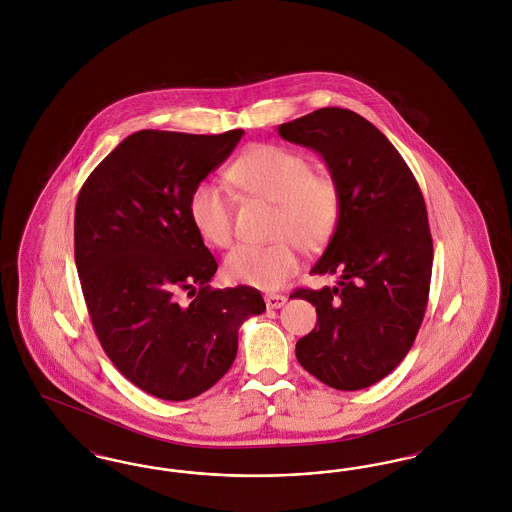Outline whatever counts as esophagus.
I'll use <instances>...</instances> for the list:
<instances>
[{"label": "esophagus", "instance_id": "34e87169", "mask_svg": "<svg viewBox=\"0 0 512 512\" xmlns=\"http://www.w3.org/2000/svg\"><path fill=\"white\" fill-rule=\"evenodd\" d=\"M286 301H288V297L280 295V293H267L265 295V303H267L268 309H280V307H284Z\"/></svg>", "mask_w": 512, "mask_h": 512}]
</instances>
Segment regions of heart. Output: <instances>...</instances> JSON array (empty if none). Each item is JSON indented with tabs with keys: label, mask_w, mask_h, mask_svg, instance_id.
I'll return each mask as SVG.
<instances>
[{
	"label": "heart",
	"mask_w": 512,
	"mask_h": 512,
	"mask_svg": "<svg viewBox=\"0 0 512 512\" xmlns=\"http://www.w3.org/2000/svg\"><path fill=\"white\" fill-rule=\"evenodd\" d=\"M245 194L276 203L267 245H238L226 257V274L261 290L288 282L299 267L297 245L313 253L334 236L341 217V194L334 178L313 172L311 161L284 146L249 147L226 172ZM188 213L205 244L228 247L234 238V211L213 184H199L188 201Z\"/></svg>",
	"instance_id": "obj_1"
}]
</instances>
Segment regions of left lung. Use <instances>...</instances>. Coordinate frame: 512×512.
Here are the masks:
<instances>
[{"label": "left lung", "mask_w": 512, "mask_h": 512, "mask_svg": "<svg viewBox=\"0 0 512 512\" xmlns=\"http://www.w3.org/2000/svg\"><path fill=\"white\" fill-rule=\"evenodd\" d=\"M278 134L315 149L341 194L340 224L311 268L338 274V284L290 295L317 307L295 357L334 390H363L405 359L426 313L434 259L426 203L390 140L349 109H318Z\"/></svg>", "instance_id": "8db88e82"}]
</instances>
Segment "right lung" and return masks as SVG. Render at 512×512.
<instances>
[{
	"instance_id": "obj_1",
	"label": "right lung",
	"mask_w": 512,
	"mask_h": 512,
	"mask_svg": "<svg viewBox=\"0 0 512 512\" xmlns=\"http://www.w3.org/2000/svg\"><path fill=\"white\" fill-rule=\"evenodd\" d=\"M242 136L134 132L78 194L74 259L96 336L126 380L165 401L213 388L244 320L267 309L255 288L209 286L219 265L188 213Z\"/></svg>"
}]
</instances>
